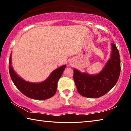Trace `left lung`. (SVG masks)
<instances>
[{
	"label": "left lung",
	"instance_id": "8db88e82",
	"mask_svg": "<svg viewBox=\"0 0 131 131\" xmlns=\"http://www.w3.org/2000/svg\"><path fill=\"white\" fill-rule=\"evenodd\" d=\"M112 46L110 59L99 74L90 75L73 70L74 83L77 91L82 96L97 98L105 95L116 85L120 74V58L116 46L112 43Z\"/></svg>",
	"mask_w": 131,
	"mask_h": 131
}]
</instances>
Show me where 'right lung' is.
Here are the masks:
<instances>
[{
	"mask_svg": "<svg viewBox=\"0 0 131 131\" xmlns=\"http://www.w3.org/2000/svg\"><path fill=\"white\" fill-rule=\"evenodd\" d=\"M12 58L9 59V73L12 81L18 89L28 97L44 100L54 96L57 91V83L65 70L66 65L53 71L45 81L40 83H32L24 80L15 73L12 66Z\"/></svg>",
	"mask_w": 131,
	"mask_h": 131,
	"instance_id": "add662e5",
	"label": "right lung"
}]
</instances>
